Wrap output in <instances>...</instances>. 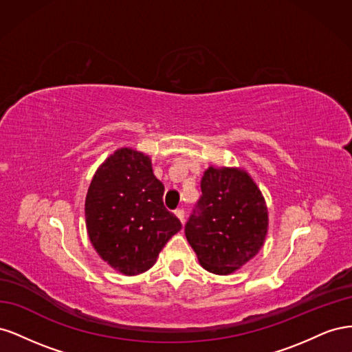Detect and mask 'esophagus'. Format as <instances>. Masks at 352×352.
Wrapping results in <instances>:
<instances>
[{
	"instance_id": "34e87169",
	"label": "esophagus",
	"mask_w": 352,
	"mask_h": 352,
	"mask_svg": "<svg viewBox=\"0 0 352 352\" xmlns=\"http://www.w3.org/2000/svg\"><path fill=\"white\" fill-rule=\"evenodd\" d=\"M175 216H176V217L179 219V221L184 225V221H185V211H184V210H176V211H175Z\"/></svg>"
}]
</instances>
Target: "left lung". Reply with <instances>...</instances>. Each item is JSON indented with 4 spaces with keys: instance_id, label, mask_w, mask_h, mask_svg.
<instances>
[{
    "instance_id": "left-lung-1",
    "label": "left lung",
    "mask_w": 352,
    "mask_h": 352,
    "mask_svg": "<svg viewBox=\"0 0 352 352\" xmlns=\"http://www.w3.org/2000/svg\"><path fill=\"white\" fill-rule=\"evenodd\" d=\"M202 197L185 235L199 264L230 274L258 254L269 230V211L260 188L241 167L210 166L201 179Z\"/></svg>"
}]
</instances>
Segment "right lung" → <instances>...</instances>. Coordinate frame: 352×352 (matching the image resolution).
Listing matches in <instances>:
<instances>
[{
	"label": "right lung",
	"instance_id": "1",
	"mask_svg": "<svg viewBox=\"0 0 352 352\" xmlns=\"http://www.w3.org/2000/svg\"><path fill=\"white\" fill-rule=\"evenodd\" d=\"M164 185L150 155L131 146L116 150L97 168L85 199L94 250L124 276L151 269L167 241L182 229L163 204Z\"/></svg>",
	"mask_w": 352,
	"mask_h": 352
}]
</instances>
